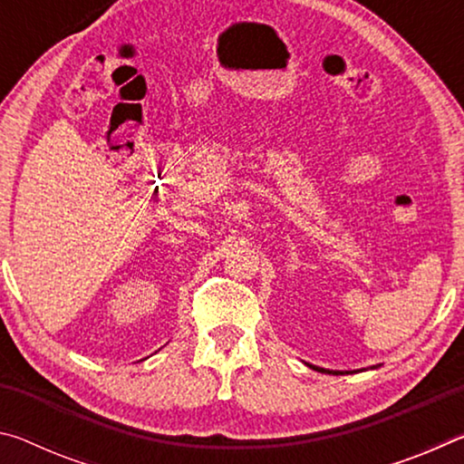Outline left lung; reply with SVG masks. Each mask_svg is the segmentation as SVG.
I'll list each match as a JSON object with an SVG mask.
<instances>
[{"mask_svg":"<svg viewBox=\"0 0 464 464\" xmlns=\"http://www.w3.org/2000/svg\"><path fill=\"white\" fill-rule=\"evenodd\" d=\"M307 364L309 368H313V371H317V372H324V374H352V372H358V371H329V368H321V366H315V364H309V362H304ZM371 368H379V366H371Z\"/></svg>","mask_w":464,"mask_h":464,"instance_id":"8db88e82","label":"left lung"}]
</instances>
